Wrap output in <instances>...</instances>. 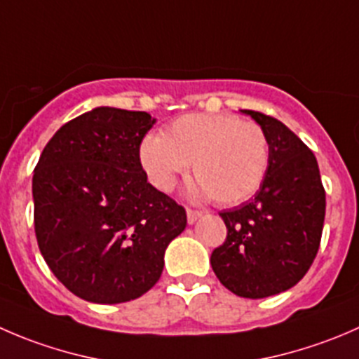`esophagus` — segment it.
I'll list each match as a JSON object with an SVG mask.
<instances>
[{
  "instance_id": "esophagus-1",
  "label": "esophagus",
  "mask_w": 359,
  "mask_h": 359,
  "mask_svg": "<svg viewBox=\"0 0 359 359\" xmlns=\"http://www.w3.org/2000/svg\"><path fill=\"white\" fill-rule=\"evenodd\" d=\"M201 212L200 210H193V208H187V222H189V224H194V222L198 221V219L201 217Z\"/></svg>"
}]
</instances>
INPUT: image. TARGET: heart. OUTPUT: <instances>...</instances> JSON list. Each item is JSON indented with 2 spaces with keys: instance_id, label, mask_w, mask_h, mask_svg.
<instances>
[{
  "instance_id": "1",
  "label": "heart",
  "mask_w": 359,
  "mask_h": 359,
  "mask_svg": "<svg viewBox=\"0 0 359 359\" xmlns=\"http://www.w3.org/2000/svg\"><path fill=\"white\" fill-rule=\"evenodd\" d=\"M138 158L152 186L163 193L172 191L193 163L198 182L191 186V196L235 205L263 184L270 145L256 123L226 114H186L165 135H147Z\"/></svg>"
}]
</instances>
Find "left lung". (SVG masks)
I'll list each match as a JSON object with an SVG mask.
<instances>
[{
	"label": "left lung",
	"instance_id": "8db88e82",
	"mask_svg": "<svg viewBox=\"0 0 359 359\" xmlns=\"http://www.w3.org/2000/svg\"><path fill=\"white\" fill-rule=\"evenodd\" d=\"M242 114L266 135L270 163L252 200L219 214L228 236L210 264L222 286L256 300L287 291L309 272L321 242L326 194L316 156L286 124L254 110Z\"/></svg>",
	"mask_w": 359,
	"mask_h": 359
}]
</instances>
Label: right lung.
Here are the masks:
<instances>
[{
	"instance_id": "obj_1",
	"label": "right lung",
	"mask_w": 359,
	"mask_h": 359,
	"mask_svg": "<svg viewBox=\"0 0 359 359\" xmlns=\"http://www.w3.org/2000/svg\"><path fill=\"white\" fill-rule=\"evenodd\" d=\"M156 119L98 107L55 131L33 175L34 233L59 283L93 304H123L159 280L186 210L147 182L138 158Z\"/></svg>"
}]
</instances>
